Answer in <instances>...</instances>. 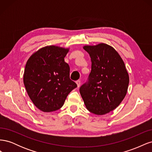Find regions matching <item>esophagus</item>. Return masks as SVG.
Wrapping results in <instances>:
<instances>
[{
  "mask_svg": "<svg viewBox=\"0 0 152 152\" xmlns=\"http://www.w3.org/2000/svg\"><path fill=\"white\" fill-rule=\"evenodd\" d=\"M76 84H77V87H80V84H81V82H80V80H77V81H76Z\"/></svg>",
  "mask_w": 152,
  "mask_h": 152,
  "instance_id": "esophagus-1",
  "label": "esophagus"
}]
</instances>
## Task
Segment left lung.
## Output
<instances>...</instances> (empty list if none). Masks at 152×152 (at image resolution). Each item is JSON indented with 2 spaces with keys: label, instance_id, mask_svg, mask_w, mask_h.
Segmentation results:
<instances>
[{
  "label": "left lung",
  "instance_id": "obj_1",
  "mask_svg": "<svg viewBox=\"0 0 152 152\" xmlns=\"http://www.w3.org/2000/svg\"><path fill=\"white\" fill-rule=\"evenodd\" d=\"M91 60L88 80L80 87L87 109L104 115L115 109L125 98L129 77L122 59L110 45H85Z\"/></svg>",
  "mask_w": 152,
  "mask_h": 152
}]
</instances>
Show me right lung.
Returning <instances> with one entry per match:
<instances>
[{"instance_id": "right-lung-1", "label": "right lung", "mask_w": 152, "mask_h": 152, "mask_svg": "<svg viewBox=\"0 0 152 152\" xmlns=\"http://www.w3.org/2000/svg\"><path fill=\"white\" fill-rule=\"evenodd\" d=\"M69 49L45 46L26 62L23 82L30 98L44 112L62 107L68 94L77 87L70 79V66L65 62Z\"/></svg>"}]
</instances>
